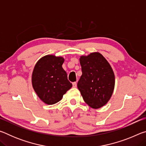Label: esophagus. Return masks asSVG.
Segmentation results:
<instances>
[{"label":"esophagus","instance_id":"1","mask_svg":"<svg viewBox=\"0 0 146 146\" xmlns=\"http://www.w3.org/2000/svg\"><path fill=\"white\" fill-rule=\"evenodd\" d=\"M73 88H76V82H73Z\"/></svg>","mask_w":146,"mask_h":146}]
</instances>
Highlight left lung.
<instances>
[{
  "instance_id": "8db88e82",
  "label": "left lung",
  "mask_w": 146,
  "mask_h": 146,
  "mask_svg": "<svg viewBox=\"0 0 146 146\" xmlns=\"http://www.w3.org/2000/svg\"><path fill=\"white\" fill-rule=\"evenodd\" d=\"M82 75L77 87L84 100L93 109L107 104L115 88V75L107 60L98 52L81 56Z\"/></svg>"
}]
</instances>
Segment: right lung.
Segmentation results:
<instances>
[{
    "label": "right lung",
    "mask_w": 146,
    "mask_h": 146,
    "mask_svg": "<svg viewBox=\"0 0 146 146\" xmlns=\"http://www.w3.org/2000/svg\"><path fill=\"white\" fill-rule=\"evenodd\" d=\"M64 58L46 55L36 62L32 73V86L40 99L48 105L60 101L72 87L62 67Z\"/></svg>",
    "instance_id": "right-lung-1"
}]
</instances>
